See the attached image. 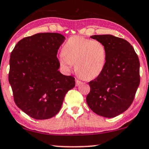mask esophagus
<instances>
[{
    "mask_svg": "<svg viewBox=\"0 0 149 149\" xmlns=\"http://www.w3.org/2000/svg\"><path fill=\"white\" fill-rule=\"evenodd\" d=\"M81 84H82V82L81 81H79V80H76V86H79V85Z\"/></svg>",
    "mask_w": 149,
    "mask_h": 149,
    "instance_id": "1",
    "label": "esophagus"
}]
</instances>
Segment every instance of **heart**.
Returning <instances> with one entry per match:
<instances>
[{
	"mask_svg": "<svg viewBox=\"0 0 149 149\" xmlns=\"http://www.w3.org/2000/svg\"><path fill=\"white\" fill-rule=\"evenodd\" d=\"M107 50L98 40L86 39L82 36L70 37L63 44L59 63L65 69L75 63V70L84 79H95L105 68Z\"/></svg>",
	"mask_w": 149,
	"mask_h": 149,
	"instance_id": "heart-1",
	"label": "heart"
}]
</instances>
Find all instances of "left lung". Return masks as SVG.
Segmentation results:
<instances>
[{
    "mask_svg": "<svg viewBox=\"0 0 149 149\" xmlns=\"http://www.w3.org/2000/svg\"><path fill=\"white\" fill-rule=\"evenodd\" d=\"M105 45L107 59L99 76L89 82L86 97L89 107L96 114L113 118L130 107L140 84V61L130 43L111 35L90 37Z\"/></svg>",
    "mask_w": 149,
    "mask_h": 149,
    "instance_id": "1",
    "label": "left lung"
}]
</instances>
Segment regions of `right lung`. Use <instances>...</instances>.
I'll list each match as a JSON object with an SVG mask.
<instances>
[{"label": "right lung", "instance_id": "add662e5", "mask_svg": "<svg viewBox=\"0 0 149 149\" xmlns=\"http://www.w3.org/2000/svg\"><path fill=\"white\" fill-rule=\"evenodd\" d=\"M64 40L57 33H37L20 40L11 52L9 82L13 99L33 118L55 116L65 94L75 86L74 77L58 70L57 54Z\"/></svg>", "mask_w": 149, "mask_h": 149}]
</instances>
